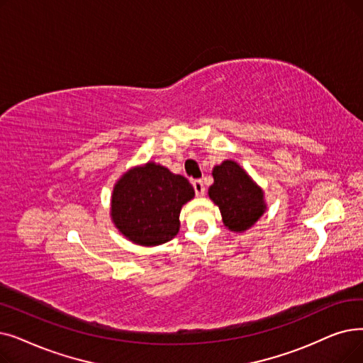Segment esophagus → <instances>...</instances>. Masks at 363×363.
Here are the masks:
<instances>
[{"instance_id":"1","label":"esophagus","mask_w":363,"mask_h":363,"mask_svg":"<svg viewBox=\"0 0 363 363\" xmlns=\"http://www.w3.org/2000/svg\"><path fill=\"white\" fill-rule=\"evenodd\" d=\"M193 186H194V191H196V196H199V197H201V196H204V185H203V181L201 179H196V181H193Z\"/></svg>"}]
</instances>
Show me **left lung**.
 I'll return each instance as SVG.
<instances>
[{
	"label": "left lung",
	"instance_id": "obj_1",
	"mask_svg": "<svg viewBox=\"0 0 363 363\" xmlns=\"http://www.w3.org/2000/svg\"><path fill=\"white\" fill-rule=\"evenodd\" d=\"M212 175L209 197L219 208L224 225L235 233L250 228L267 208L261 188L233 160L215 166Z\"/></svg>",
	"mask_w": 363,
	"mask_h": 363
}]
</instances>
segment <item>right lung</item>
Instances as JSON below:
<instances>
[{
  "label": "right lung",
  "mask_w": 363,
  "mask_h": 363,
  "mask_svg": "<svg viewBox=\"0 0 363 363\" xmlns=\"http://www.w3.org/2000/svg\"><path fill=\"white\" fill-rule=\"evenodd\" d=\"M193 197L186 178L148 162L125 172L114 185L111 219L130 242L157 246L178 234L181 208Z\"/></svg>",
  "instance_id": "add662e5"
}]
</instances>
